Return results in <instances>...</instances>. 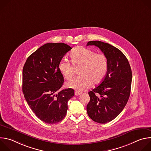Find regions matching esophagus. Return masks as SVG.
Returning a JSON list of instances; mask_svg holds the SVG:
<instances>
[{"mask_svg": "<svg viewBox=\"0 0 151 151\" xmlns=\"http://www.w3.org/2000/svg\"><path fill=\"white\" fill-rule=\"evenodd\" d=\"M81 93H81V92H79V91H75V96H79V95H80Z\"/></svg>", "mask_w": 151, "mask_h": 151, "instance_id": "obj_1", "label": "esophagus"}]
</instances>
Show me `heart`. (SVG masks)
I'll use <instances>...</instances> for the list:
<instances>
[{"mask_svg": "<svg viewBox=\"0 0 151 151\" xmlns=\"http://www.w3.org/2000/svg\"><path fill=\"white\" fill-rule=\"evenodd\" d=\"M70 57L73 65L79 66L78 73L81 75L68 82V87L81 91L87 88L91 83L98 84L104 79L108 70V61L103 53H96L90 49L79 47L72 51ZM58 69L67 79L73 75L72 64L65 58L60 61Z\"/></svg>", "mask_w": 151, "mask_h": 151, "instance_id": "obj_1", "label": "heart"}]
</instances>
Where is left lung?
I'll return each mask as SVG.
<instances>
[{
  "mask_svg": "<svg viewBox=\"0 0 151 151\" xmlns=\"http://www.w3.org/2000/svg\"><path fill=\"white\" fill-rule=\"evenodd\" d=\"M87 46L100 49L108 61V70L99 86L88 93L87 114L94 121L106 124L114 119L124 109L130 95L132 72L125 55L116 47L99 40Z\"/></svg>",
  "mask_w": 151,
  "mask_h": 151,
  "instance_id": "1",
  "label": "left lung"
}]
</instances>
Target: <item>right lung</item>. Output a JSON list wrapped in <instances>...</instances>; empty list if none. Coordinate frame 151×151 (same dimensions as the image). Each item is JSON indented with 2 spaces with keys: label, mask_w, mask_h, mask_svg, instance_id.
<instances>
[{
  "label": "right lung",
  "mask_w": 151,
  "mask_h": 151,
  "mask_svg": "<svg viewBox=\"0 0 151 151\" xmlns=\"http://www.w3.org/2000/svg\"><path fill=\"white\" fill-rule=\"evenodd\" d=\"M72 48L64 43H48L27 59L23 69V92L36 116L47 124H56L65 117L68 102L74 90L61 91L64 78L58 64Z\"/></svg>",
  "instance_id": "1"
}]
</instances>
